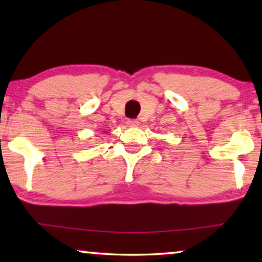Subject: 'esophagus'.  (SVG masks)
<instances>
[{
	"label": "esophagus",
	"mask_w": 262,
	"mask_h": 262,
	"mask_svg": "<svg viewBox=\"0 0 262 262\" xmlns=\"http://www.w3.org/2000/svg\"><path fill=\"white\" fill-rule=\"evenodd\" d=\"M126 124L130 127H137L138 125H139V121L138 120H135V119H130V120H127Z\"/></svg>",
	"instance_id": "obj_1"
}]
</instances>
